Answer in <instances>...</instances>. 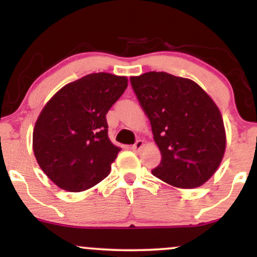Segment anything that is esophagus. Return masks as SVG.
Here are the masks:
<instances>
[{"mask_svg": "<svg viewBox=\"0 0 257 257\" xmlns=\"http://www.w3.org/2000/svg\"><path fill=\"white\" fill-rule=\"evenodd\" d=\"M143 146H144V141L143 140H138L137 143L134 144V145H132V150L137 151V150H140Z\"/></svg>", "mask_w": 257, "mask_h": 257, "instance_id": "34e87169", "label": "esophagus"}]
</instances>
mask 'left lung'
<instances>
[{
    "instance_id": "8db88e82",
    "label": "left lung",
    "mask_w": 257,
    "mask_h": 257,
    "mask_svg": "<svg viewBox=\"0 0 257 257\" xmlns=\"http://www.w3.org/2000/svg\"><path fill=\"white\" fill-rule=\"evenodd\" d=\"M131 83L161 150L153 175L180 188L208 181L226 149L222 117L210 96L191 79L167 72H146Z\"/></svg>"
}]
</instances>
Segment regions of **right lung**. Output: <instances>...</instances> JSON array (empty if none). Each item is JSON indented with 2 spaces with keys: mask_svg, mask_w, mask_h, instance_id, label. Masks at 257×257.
I'll return each instance as SVG.
<instances>
[{
  "mask_svg": "<svg viewBox=\"0 0 257 257\" xmlns=\"http://www.w3.org/2000/svg\"><path fill=\"white\" fill-rule=\"evenodd\" d=\"M128 87V79L90 73L61 88L35 124L32 145L44 174L70 192H81L110 174L120 151L108 139L106 113Z\"/></svg>",
  "mask_w": 257,
  "mask_h": 257,
  "instance_id": "right-lung-1",
  "label": "right lung"
}]
</instances>
